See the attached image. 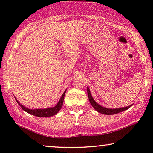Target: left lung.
<instances>
[{"mask_svg": "<svg viewBox=\"0 0 153 153\" xmlns=\"http://www.w3.org/2000/svg\"><path fill=\"white\" fill-rule=\"evenodd\" d=\"M87 92H88V98H89V101L91 104L92 106L94 108L95 110L98 111L99 113L102 114H105V115H114V114H116L117 113H120L121 111H123L124 110H126L127 109H129L131 106H132L133 105H130L127 107H125V108H116V109H110V108H106L104 107H102L101 105H100L98 104H97L95 102V100L93 99L92 96L90 94V89L88 87L87 88Z\"/></svg>", "mask_w": 153, "mask_h": 153, "instance_id": "obj_1", "label": "left lung"}]
</instances>
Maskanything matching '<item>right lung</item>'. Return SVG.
I'll return each instance as SVG.
<instances>
[{"label":"right lung","mask_w":153,"mask_h":153,"mask_svg":"<svg viewBox=\"0 0 153 153\" xmlns=\"http://www.w3.org/2000/svg\"><path fill=\"white\" fill-rule=\"evenodd\" d=\"M65 92H66V90H65V92L63 94V95H62L61 99L59 100V101L57 103V104L56 105L55 107L46 108V109H35V110H30V109H28V108L23 106V105L20 104V102L17 100L16 98H15V99H16V100L18 104L20 105V107L22 108V110H24L25 111L27 112L28 114H32V115H33V116H35L37 117H51V116H54V115H55L59 110H60V109L61 108L62 105H63V104Z\"/></svg>","instance_id":"obj_1"}]
</instances>
